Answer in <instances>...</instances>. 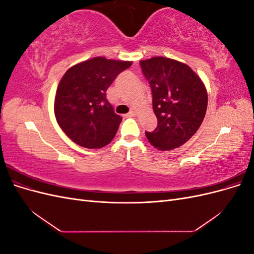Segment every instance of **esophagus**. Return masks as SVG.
<instances>
[{
    "mask_svg": "<svg viewBox=\"0 0 254 254\" xmlns=\"http://www.w3.org/2000/svg\"><path fill=\"white\" fill-rule=\"evenodd\" d=\"M135 114H136V113H135V111H133V110H132V111H130L129 113H127V114H126V117H127V118H133V117H135Z\"/></svg>",
    "mask_w": 254,
    "mask_h": 254,
    "instance_id": "obj_1",
    "label": "esophagus"
}]
</instances>
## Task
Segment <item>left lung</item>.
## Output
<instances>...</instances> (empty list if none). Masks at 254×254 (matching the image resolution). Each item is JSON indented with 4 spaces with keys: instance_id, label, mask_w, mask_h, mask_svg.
I'll return each instance as SVG.
<instances>
[{
    "instance_id": "1",
    "label": "left lung",
    "mask_w": 254,
    "mask_h": 254,
    "mask_svg": "<svg viewBox=\"0 0 254 254\" xmlns=\"http://www.w3.org/2000/svg\"><path fill=\"white\" fill-rule=\"evenodd\" d=\"M143 74L152 92V108L158 126L146 137L159 150L180 147L201 126L207 92L201 78L178 60L152 57L141 60Z\"/></svg>"
}]
</instances>
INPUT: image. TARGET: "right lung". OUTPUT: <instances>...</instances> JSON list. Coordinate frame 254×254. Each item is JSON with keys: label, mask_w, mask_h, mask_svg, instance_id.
I'll use <instances>...</instances> for the list:
<instances>
[{"label": "right lung", "mask_w": 254, "mask_h": 254, "mask_svg": "<svg viewBox=\"0 0 254 254\" xmlns=\"http://www.w3.org/2000/svg\"><path fill=\"white\" fill-rule=\"evenodd\" d=\"M132 61L94 57L71 66L57 87L54 112L63 131L82 147L102 148L118 132L122 118L106 91Z\"/></svg>", "instance_id": "obj_1"}]
</instances>
